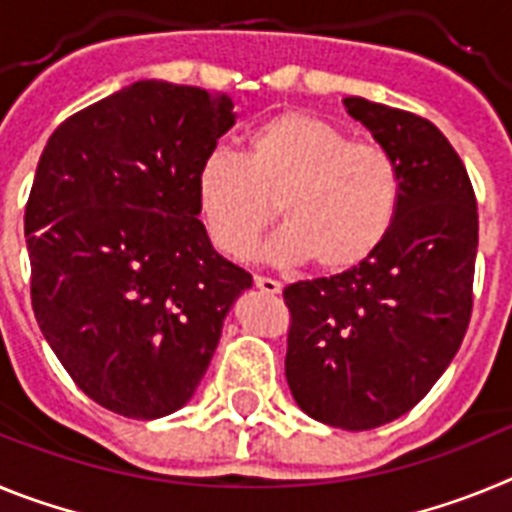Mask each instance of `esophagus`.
Here are the masks:
<instances>
[{
    "mask_svg": "<svg viewBox=\"0 0 512 512\" xmlns=\"http://www.w3.org/2000/svg\"><path fill=\"white\" fill-rule=\"evenodd\" d=\"M253 284H256V289H261V292H266V295H279V292H282V284H279L277 279L253 277Z\"/></svg>",
    "mask_w": 512,
    "mask_h": 512,
    "instance_id": "esophagus-1",
    "label": "esophagus"
}]
</instances>
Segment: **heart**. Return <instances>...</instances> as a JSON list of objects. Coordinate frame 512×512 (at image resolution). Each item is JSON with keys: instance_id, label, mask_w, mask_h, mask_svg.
Segmentation results:
<instances>
[{"instance_id": "1", "label": "heart", "mask_w": 512, "mask_h": 512, "mask_svg": "<svg viewBox=\"0 0 512 512\" xmlns=\"http://www.w3.org/2000/svg\"><path fill=\"white\" fill-rule=\"evenodd\" d=\"M194 200L212 246L243 253L277 215L266 246L277 264L346 274L390 238L402 207V174L387 148L351 140L333 122L300 110L261 120L243 156L215 148L194 174Z\"/></svg>"}]
</instances>
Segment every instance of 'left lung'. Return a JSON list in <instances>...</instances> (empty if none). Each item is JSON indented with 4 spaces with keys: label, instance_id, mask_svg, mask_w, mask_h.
<instances>
[{
    "label": "left lung",
    "instance_id": "8db88e82",
    "mask_svg": "<svg viewBox=\"0 0 512 512\" xmlns=\"http://www.w3.org/2000/svg\"><path fill=\"white\" fill-rule=\"evenodd\" d=\"M343 104L395 156L402 207L366 264L284 289V372L310 418L369 431L413 410L459 351L479 223L467 169L433 122L364 97Z\"/></svg>",
    "mask_w": 512,
    "mask_h": 512
}]
</instances>
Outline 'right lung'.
Here are the masks:
<instances>
[{
    "instance_id": "add662e5",
    "label": "right lung",
    "mask_w": 512,
    "mask_h": 512,
    "mask_svg": "<svg viewBox=\"0 0 512 512\" xmlns=\"http://www.w3.org/2000/svg\"><path fill=\"white\" fill-rule=\"evenodd\" d=\"M225 94L135 81L63 120L25 207L30 297L84 395L135 420L187 405L251 274L212 248L194 174L233 128Z\"/></svg>"
}]
</instances>
